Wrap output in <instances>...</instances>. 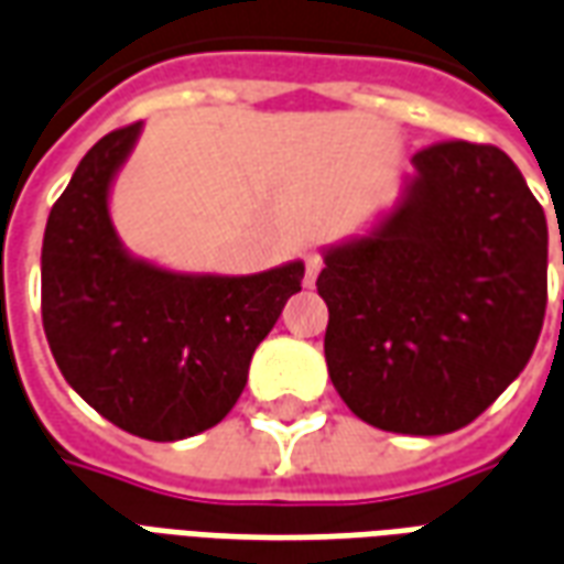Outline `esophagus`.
Returning <instances> with one entry per match:
<instances>
[{
    "instance_id": "1",
    "label": "esophagus",
    "mask_w": 564,
    "mask_h": 564,
    "mask_svg": "<svg viewBox=\"0 0 564 564\" xmlns=\"http://www.w3.org/2000/svg\"><path fill=\"white\" fill-rule=\"evenodd\" d=\"M319 269H323V257H319L317 250H311L305 257V286H314V283H317Z\"/></svg>"
}]
</instances>
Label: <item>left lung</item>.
<instances>
[{
    "instance_id": "8db88e82",
    "label": "left lung",
    "mask_w": 564,
    "mask_h": 564,
    "mask_svg": "<svg viewBox=\"0 0 564 564\" xmlns=\"http://www.w3.org/2000/svg\"><path fill=\"white\" fill-rule=\"evenodd\" d=\"M390 210L323 247L326 366L359 420L447 435L529 362L546 307V217L492 144L416 153Z\"/></svg>"
}]
</instances>
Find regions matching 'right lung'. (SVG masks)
<instances>
[{"instance_id": "right-lung-1", "label": "right lung", "mask_w": 564, "mask_h": 564, "mask_svg": "<svg viewBox=\"0 0 564 564\" xmlns=\"http://www.w3.org/2000/svg\"><path fill=\"white\" fill-rule=\"evenodd\" d=\"M144 123L87 150L42 245V319L56 366L93 411L148 441H184L232 411L259 341L302 290L305 262L259 274H189L135 257L111 186Z\"/></svg>"}]
</instances>
